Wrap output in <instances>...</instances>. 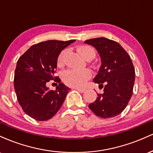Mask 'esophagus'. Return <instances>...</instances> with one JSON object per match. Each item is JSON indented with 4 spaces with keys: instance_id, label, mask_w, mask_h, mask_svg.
Listing matches in <instances>:
<instances>
[{
    "instance_id": "34e87169",
    "label": "esophagus",
    "mask_w": 153,
    "mask_h": 153,
    "mask_svg": "<svg viewBox=\"0 0 153 153\" xmlns=\"http://www.w3.org/2000/svg\"><path fill=\"white\" fill-rule=\"evenodd\" d=\"M75 89L76 91H79V92H80V93H84L85 91H86L85 88H75Z\"/></svg>"
}]
</instances>
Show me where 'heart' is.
I'll list each match as a JSON object with an SVG mask.
<instances>
[{"label": "heart", "instance_id": "heart-1", "mask_svg": "<svg viewBox=\"0 0 153 153\" xmlns=\"http://www.w3.org/2000/svg\"><path fill=\"white\" fill-rule=\"evenodd\" d=\"M78 51L82 58L85 59V60L92 59L96 55V51L92 47L88 46V45L80 46L78 48ZM66 53L67 50H64L59 54L57 60L58 66H62L63 65ZM90 77L91 73L88 70H84L82 71H75L70 70V71H67L63 73L62 78L66 85L71 87L79 88L82 87Z\"/></svg>", "mask_w": 153, "mask_h": 153}]
</instances>
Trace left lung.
Listing matches in <instances>:
<instances>
[{
  "label": "left lung",
  "mask_w": 153,
  "mask_h": 153,
  "mask_svg": "<svg viewBox=\"0 0 153 153\" xmlns=\"http://www.w3.org/2000/svg\"><path fill=\"white\" fill-rule=\"evenodd\" d=\"M97 50L101 61L99 73L94 82L103 88L94 102L88 105L98 117L111 118L120 114L130 100L135 80L134 68L124 49L113 40L104 37L84 42Z\"/></svg>",
  "instance_id": "1"
}]
</instances>
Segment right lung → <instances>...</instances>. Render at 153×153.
Segmentation results:
<instances>
[{"mask_svg": "<svg viewBox=\"0 0 153 153\" xmlns=\"http://www.w3.org/2000/svg\"><path fill=\"white\" fill-rule=\"evenodd\" d=\"M75 40H48L33 45L17 61L14 88L17 99L27 115L46 121L58 111L71 90L54 76L59 54ZM57 78L59 85L50 90L46 83Z\"/></svg>", "mask_w": 153, "mask_h": 153, "instance_id": "1", "label": "right lung"}]
</instances>
